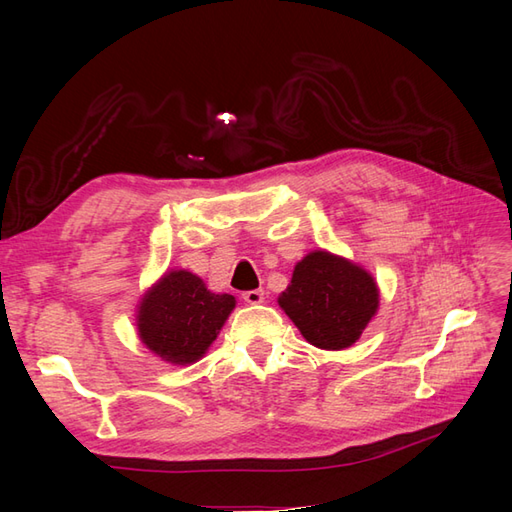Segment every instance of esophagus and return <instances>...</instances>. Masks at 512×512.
Listing matches in <instances>:
<instances>
[{"label": "esophagus", "instance_id": "1", "mask_svg": "<svg viewBox=\"0 0 512 512\" xmlns=\"http://www.w3.org/2000/svg\"><path fill=\"white\" fill-rule=\"evenodd\" d=\"M243 301L250 303V305H260L262 301H265V292H262V290H247V292H243Z\"/></svg>", "mask_w": 512, "mask_h": 512}]
</instances>
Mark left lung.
<instances>
[{
  "label": "left lung",
  "instance_id": "1",
  "mask_svg": "<svg viewBox=\"0 0 512 512\" xmlns=\"http://www.w3.org/2000/svg\"><path fill=\"white\" fill-rule=\"evenodd\" d=\"M309 344L344 350L376 316L380 292L363 267L331 252H309L277 299Z\"/></svg>",
  "mask_w": 512,
  "mask_h": 512
}]
</instances>
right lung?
I'll return each instance as SVG.
<instances>
[{"mask_svg": "<svg viewBox=\"0 0 512 512\" xmlns=\"http://www.w3.org/2000/svg\"><path fill=\"white\" fill-rule=\"evenodd\" d=\"M235 303L232 294L207 290L205 282L190 271H166L138 305V335L162 361L190 365L203 359Z\"/></svg>", "mask_w": 512, "mask_h": 512, "instance_id": "right-lung-1", "label": "right lung"}]
</instances>
